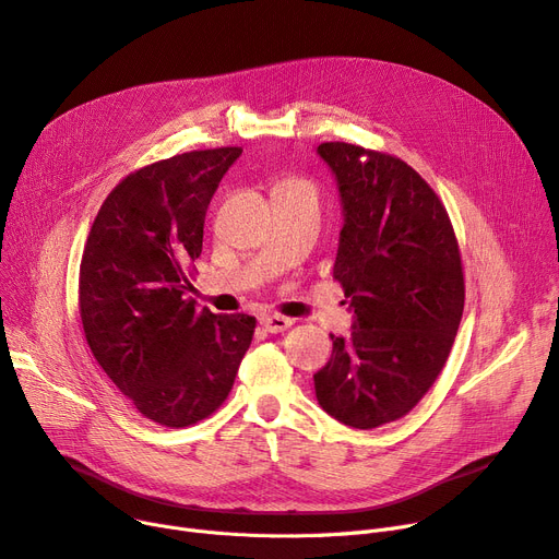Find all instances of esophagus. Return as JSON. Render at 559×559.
I'll list each match as a JSON object with an SVG mask.
<instances>
[{
  "mask_svg": "<svg viewBox=\"0 0 559 559\" xmlns=\"http://www.w3.org/2000/svg\"><path fill=\"white\" fill-rule=\"evenodd\" d=\"M260 324L264 326V331H270V333H283L292 324H295V321H292L289 317H281V314H264V317H260Z\"/></svg>",
  "mask_w": 559,
  "mask_h": 559,
  "instance_id": "obj_1",
  "label": "esophagus"
}]
</instances>
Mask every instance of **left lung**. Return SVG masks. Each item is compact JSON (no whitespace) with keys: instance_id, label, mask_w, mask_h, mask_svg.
I'll use <instances>...</instances> for the list:
<instances>
[{"instance_id":"8db88e82","label":"left lung","mask_w":559,"mask_h":559,"mask_svg":"<svg viewBox=\"0 0 559 559\" xmlns=\"http://www.w3.org/2000/svg\"><path fill=\"white\" fill-rule=\"evenodd\" d=\"M333 171L344 224L333 276L354 324L314 373L326 413L378 428L413 409L442 371L464 310V276L449 213L401 158L346 142L317 146Z\"/></svg>"}]
</instances>
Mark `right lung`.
<instances>
[{"label":"right lung","instance_id":"obj_1","mask_svg":"<svg viewBox=\"0 0 559 559\" xmlns=\"http://www.w3.org/2000/svg\"><path fill=\"white\" fill-rule=\"evenodd\" d=\"M240 154L190 152L129 174L106 197L83 249L87 346L138 413L167 428L215 413L253 337L255 317L213 314L188 297L205 211Z\"/></svg>","mask_w":559,"mask_h":559}]
</instances>
